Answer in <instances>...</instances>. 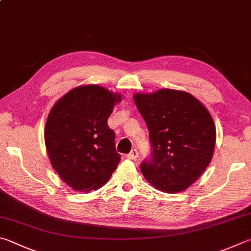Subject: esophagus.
I'll list each match as a JSON object with an SVG mask.
<instances>
[{
  "label": "esophagus",
  "mask_w": 251,
  "mask_h": 251,
  "mask_svg": "<svg viewBox=\"0 0 251 251\" xmlns=\"http://www.w3.org/2000/svg\"><path fill=\"white\" fill-rule=\"evenodd\" d=\"M138 156H139L138 150L137 149H133L128 154H127V158L131 159V160H136V159L138 158Z\"/></svg>",
  "instance_id": "esophagus-1"
}]
</instances>
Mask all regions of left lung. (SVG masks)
Returning a JSON list of instances; mask_svg holds the SVG:
<instances>
[{"mask_svg": "<svg viewBox=\"0 0 251 251\" xmlns=\"http://www.w3.org/2000/svg\"><path fill=\"white\" fill-rule=\"evenodd\" d=\"M134 101L152 146L151 158L140 165L146 180L167 193L188 189L212 160L216 129L211 114L184 91L136 93Z\"/></svg>", "mask_w": 251, "mask_h": 251, "instance_id": "8db88e82", "label": "left lung"}]
</instances>
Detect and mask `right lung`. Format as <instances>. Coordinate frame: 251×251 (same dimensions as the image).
Returning <instances> with one entry per match:
<instances>
[{"instance_id":"obj_1","label":"right lung","mask_w":251,"mask_h":251,"mask_svg":"<svg viewBox=\"0 0 251 251\" xmlns=\"http://www.w3.org/2000/svg\"><path fill=\"white\" fill-rule=\"evenodd\" d=\"M122 95L89 84L72 89L50 111L45 144L51 166L66 183L80 192L98 190L110 180L121 156L115 133L107 125Z\"/></svg>"}]
</instances>
